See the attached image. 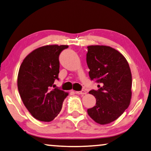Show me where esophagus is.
<instances>
[{
  "instance_id": "34e87169",
  "label": "esophagus",
  "mask_w": 151,
  "mask_h": 151,
  "mask_svg": "<svg viewBox=\"0 0 151 151\" xmlns=\"http://www.w3.org/2000/svg\"><path fill=\"white\" fill-rule=\"evenodd\" d=\"M75 93L76 94H80V95H84V94H86L87 92L85 90H81L80 91H75Z\"/></svg>"
}]
</instances>
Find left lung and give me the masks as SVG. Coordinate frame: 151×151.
Listing matches in <instances>:
<instances>
[{
	"label": "left lung",
	"instance_id": "1",
	"mask_svg": "<svg viewBox=\"0 0 151 151\" xmlns=\"http://www.w3.org/2000/svg\"><path fill=\"white\" fill-rule=\"evenodd\" d=\"M87 64L91 80H96L98 89L89 91L96 104L87 113L100 125L109 124L122 114L132 98V73L122 54L109 46L87 47Z\"/></svg>",
	"mask_w": 151,
	"mask_h": 151
}]
</instances>
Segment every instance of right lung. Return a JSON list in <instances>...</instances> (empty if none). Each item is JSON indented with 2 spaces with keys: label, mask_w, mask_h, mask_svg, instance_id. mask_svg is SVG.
<instances>
[{
  "label": "right lung",
  "mask_w": 151,
  "mask_h": 151,
  "mask_svg": "<svg viewBox=\"0 0 151 151\" xmlns=\"http://www.w3.org/2000/svg\"><path fill=\"white\" fill-rule=\"evenodd\" d=\"M68 45H46L32 51L22 63L17 87L26 109L35 119L49 122L61 111L68 95L55 85L59 80V55Z\"/></svg>",
  "instance_id": "obj_1"
}]
</instances>
